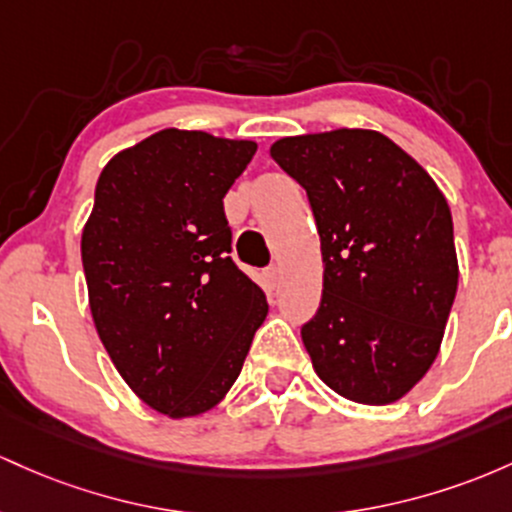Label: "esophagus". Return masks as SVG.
Wrapping results in <instances>:
<instances>
[{"label": "esophagus", "instance_id": "1", "mask_svg": "<svg viewBox=\"0 0 512 512\" xmlns=\"http://www.w3.org/2000/svg\"><path fill=\"white\" fill-rule=\"evenodd\" d=\"M266 278H268V285L278 287L280 280H283V268H280V266H271V268H268V271H266Z\"/></svg>", "mask_w": 512, "mask_h": 512}]
</instances>
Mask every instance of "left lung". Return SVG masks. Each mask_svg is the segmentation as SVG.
<instances>
[{"instance_id": "8db88e82", "label": "left lung", "mask_w": 512, "mask_h": 512, "mask_svg": "<svg viewBox=\"0 0 512 512\" xmlns=\"http://www.w3.org/2000/svg\"><path fill=\"white\" fill-rule=\"evenodd\" d=\"M307 191L324 290L302 343L336 394L394 404L430 370L457 292L452 215L438 183L377 130L338 128L273 142Z\"/></svg>"}]
</instances>
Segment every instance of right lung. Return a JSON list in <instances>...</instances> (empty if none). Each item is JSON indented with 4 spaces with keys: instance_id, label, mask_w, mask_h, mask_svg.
Wrapping results in <instances>:
<instances>
[{
    "instance_id": "right-lung-1",
    "label": "right lung",
    "mask_w": 512,
    "mask_h": 512,
    "mask_svg": "<svg viewBox=\"0 0 512 512\" xmlns=\"http://www.w3.org/2000/svg\"><path fill=\"white\" fill-rule=\"evenodd\" d=\"M256 142L166 128L103 166L82 232L96 331L149 409L191 418L237 382L268 302L234 266L225 198Z\"/></svg>"
}]
</instances>
